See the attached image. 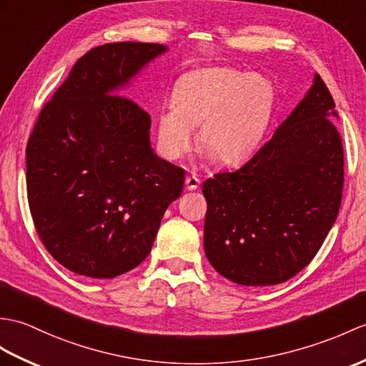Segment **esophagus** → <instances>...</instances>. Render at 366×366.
<instances>
[{"label": "esophagus", "mask_w": 366, "mask_h": 366, "mask_svg": "<svg viewBox=\"0 0 366 366\" xmlns=\"http://www.w3.org/2000/svg\"><path fill=\"white\" fill-rule=\"evenodd\" d=\"M199 184H201V181L198 179L197 176H187L185 177V187H187V190H197L198 187H199Z\"/></svg>", "instance_id": "1"}]
</instances>
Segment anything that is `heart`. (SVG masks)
Wrapping results in <instances>:
<instances>
[{
  "label": "heart",
  "instance_id": "1",
  "mask_svg": "<svg viewBox=\"0 0 366 366\" xmlns=\"http://www.w3.org/2000/svg\"><path fill=\"white\" fill-rule=\"evenodd\" d=\"M274 93L260 74L232 68H199L177 79L173 103L156 118L157 147L168 160L190 151L194 127L198 143L222 165H239L257 149L273 114Z\"/></svg>",
  "mask_w": 366,
  "mask_h": 366
}]
</instances>
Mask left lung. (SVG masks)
Returning <instances> with one entry per match:
<instances>
[{"label":"left lung","instance_id":"left-lung-1","mask_svg":"<svg viewBox=\"0 0 366 366\" xmlns=\"http://www.w3.org/2000/svg\"><path fill=\"white\" fill-rule=\"evenodd\" d=\"M335 103L317 73L301 103L240 169L202 185L204 251L240 285L282 284L315 257L343 190Z\"/></svg>","mask_w":366,"mask_h":366}]
</instances>
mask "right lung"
<instances>
[{"mask_svg":"<svg viewBox=\"0 0 366 366\" xmlns=\"http://www.w3.org/2000/svg\"><path fill=\"white\" fill-rule=\"evenodd\" d=\"M168 48L120 41L97 46L41 109L26 147L34 226L66 269L112 279L147 259L184 169L151 148L148 112L118 95Z\"/></svg>","mask_w":366,"mask_h":366,"instance_id":"1","label":"right lung"}]
</instances>
